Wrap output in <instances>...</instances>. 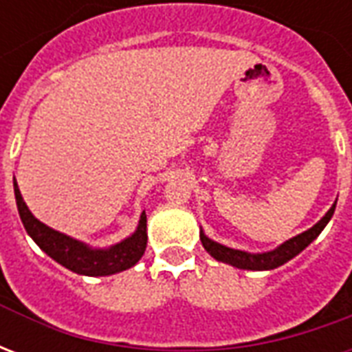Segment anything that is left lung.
Listing matches in <instances>:
<instances>
[{
	"mask_svg": "<svg viewBox=\"0 0 352 352\" xmlns=\"http://www.w3.org/2000/svg\"><path fill=\"white\" fill-rule=\"evenodd\" d=\"M333 211H336V204L328 209V213H326L315 226H311L309 230L298 234L296 237H290L288 241L280 243L279 247H275L273 251L267 252H247L239 251V249H232V247L217 243L211 237H207L204 230H199V239H201L204 249H206L214 260H219V262L234 265V267H239V270L267 272V270H275V267H279V265L287 264L288 260H292L294 256H298L307 245L313 243L318 237V234L324 230L326 224L330 222Z\"/></svg>",
	"mask_w": 352,
	"mask_h": 352,
	"instance_id": "1",
	"label": "left lung"
}]
</instances>
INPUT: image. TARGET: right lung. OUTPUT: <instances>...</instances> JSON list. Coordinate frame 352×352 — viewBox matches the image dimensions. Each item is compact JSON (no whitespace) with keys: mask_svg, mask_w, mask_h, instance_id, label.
<instances>
[{"mask_svg":"<svg viewBox=\"0 0 352 352\" xmlns=\"http://www.w3.org/2000/svg\"><path fill=\"white\" fill-rule=\"evenodd\" d=\"M14 198L19 207L20 221L26 228L28 236L39 245V249L49 254L50 258L56 260L67 270L88 275V277H103L113 275L135 265L145 254L146 249V214L141 213L135 232L122 241L105 247V249H94L90 245L82 243L72 236H65L58 230H52L35 219L32 211L28 209L26 201L20 194L19 183L14 179Z\"/></svg>","mask_w":352,"mask_h":352,"instance_id":"right-lung-1","label":"right lung"}]
</instances>
